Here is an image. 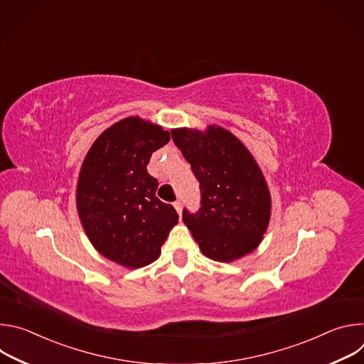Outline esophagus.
I'll use <instances>...</instances> for the list:
<instances>
[{
	"mask_svg": "<svg viewBox=\"0 0 364 364\" xmlns=\"http://www.w3.org/2000/svg\"><path fill=\"white\" fill-rule=\"evenodd\" d=\"M174 207H176L177 213L181 216V212H183V203H181V201H176V203H174Z\"/></svg>",
	"mask_w": 364,
	"mask_h": 364,
	"instance_id": "34e87169",
	"label": "esophagus"
}]
</instances>
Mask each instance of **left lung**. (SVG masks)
<instances>
[{
  "instance_id": "obj_1",
  "label": "left lung",
  "mask_w": 364,
  "mask_h": 364,
  "mask_svg": "<svg viewBox=\"0 0 364 364\" xmlns=\"http://www.w3.org/2000/svg\"><path fill=\"white\" fill-rule=\"evenodd\" d=\"M174 144L200 183L198 212L183 210V222L200 250L232 262L261 243L271 219V194L247 148L228 129H171Z\"/></svg>"
}]
</instances>
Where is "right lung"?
Segmentation results:
<instances>
[{
    "mask_svg": "<svg viewBox=\"0 0 364 364\" xmlns=\"http://www.w3.org/2000/svg\"><path fill=\"white\" fill-rule=\"evenodd\" d=\"M168 141L160 125L128 117L96 138L79 173L76 205L87 239L129 269L159 259L178 222L174 207L155 196L159 180L146 171L152 152Z\"/></svg>",
    "mask_w": 364,
    "mask_h": 364,
    "instance_id": "right-lung-1",
    "label": "right lung"
}]
</instances>
